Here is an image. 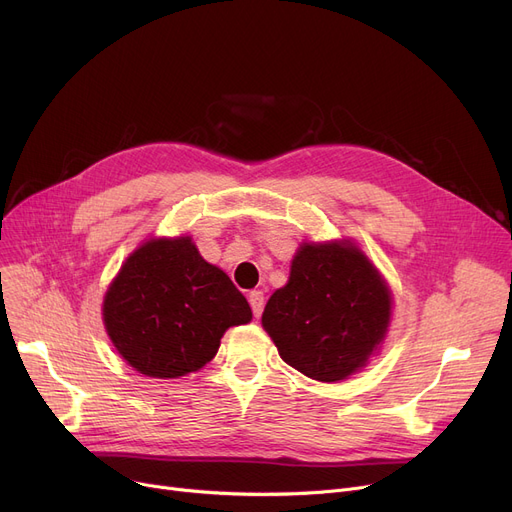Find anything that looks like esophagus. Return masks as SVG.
I'll list each match as a JSON object with an SVG mask.
<instances>
[{
	"label": "esophagus",
	"mask_w": 512,
	"mask_h": 512,
	"mask_svg": "<svg viewBox=\"0 0 512 512\" xmlns=\"http://www.w3.org/2000/svg\"><path fill=\"white\" fill-rule=\"evenodd\" d=\"M247 299H249V305H251V309H253V315L259 317V315L263 313V305H265L263 292H261V290H251Z\"/></svg>",
	"instance_id": "obj_1"
}]
</instances>
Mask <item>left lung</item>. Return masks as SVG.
<instances>
[{
    "label": "left lung",
    "instance_id": "left-lung-1",
    "mask_svg": "<svg viewBox=\"0 0 512 512\" xmlns=\"http://www.w3.org/2000/svg\"><path fill=\"white\" fill-rule=\"evenodd\" d=\"M390 305L386 282L351 242H305L261 324L284 363L307 378L338 382L361 369L384 340Z\"/></svg>",
    "mask_w": 512,
    "mask_h": 512
}]
</instances>
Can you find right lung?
<instances>
[{"label":"right lung","mask_w":512,"mask_h":512,"mask_svg":"<svg viewBox=\"0 0 512 512\" xmlns=\"http://www.w3.org/2000/svg\"><path fill=\"white\" fill-rule=\"evenodd\" d=\"M251 317L242 292L188 236L145 242L103 299L105 330L118 353L159 380L201 369L218 353L224 332Z\"/></svg>","instance_id":"right-lung-1"}]
</instances>
